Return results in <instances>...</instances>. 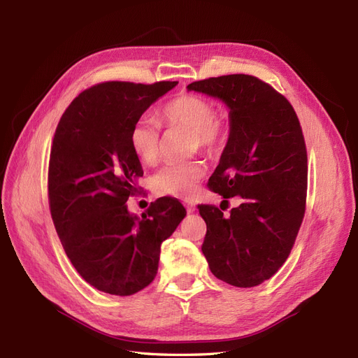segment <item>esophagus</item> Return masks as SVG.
I'll use <instances>...</instances> for the list:
<instances>
[{
	"instance_id": "34e87169",
	"label": "esophagus",
	"mask_w": 358,
	"mask_h": 358,
	"mask_svg": "<svg viewBox=\"0 0 358 358\" xmlns=\"http://www.w3.org/2000/svg\"><path fill=\"white\" fill-rule=\"evenodd\" d=\"M185 206H187V212L188 213H192L194 210H196V204H194L192 201H185Z\"/></svg>"
}]
</instances>
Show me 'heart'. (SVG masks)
Masks as SVG:
<instances>
[{"mask_svg":"<svg viewBox=\"0 0 358 358\" xmlns=\"http://www.w3.org/2000/svg\"><path fill=\"white\" fill-rule=\"evenodd\" d=\"M161 121L167 127L192 129V145L210 155L218 154L229 140V125L216 115L212 101L194 94H183L162 106ZM161 129L148 116L138 117L129 129V148L137 159L154 164L159 157ZM208 167L203 159L173 161L158 169L150 178V187L158 196L189 200Z\"/></svg>","mask_w":358,"mask_h":358,"instance_id":"1","label":"heart"}]
</instances>
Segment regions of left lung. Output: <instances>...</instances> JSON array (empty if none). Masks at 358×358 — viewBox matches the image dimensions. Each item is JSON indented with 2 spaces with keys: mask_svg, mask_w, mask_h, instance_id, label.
Listing matches in <instances>:
<instances>
[{
  "mask_svg": "<svg viewBox=\"0 0 358 358\" xmlns=\"http://www.w3.org/2000/svg\"><path fill=\"white\" fill-rule=\"evenodd\" d=\"M230 107V137L208 187L242 203L229 215L199 204L208 227L201 251L224 282L251 288L282 267L306 210L308 152L299 117L273 86L249 74L189 83Z\"/></svg>",
  "mask_w": 358,
  "mask_h": 358,
  "instance_id": "8db88e82",
  "label": "left lung"
}]
</instances>
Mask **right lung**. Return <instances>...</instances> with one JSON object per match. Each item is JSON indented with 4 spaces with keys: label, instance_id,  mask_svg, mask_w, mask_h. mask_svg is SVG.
I'll list each match as a JSON object with an SVG mask.
<instances>
[{
    "label": "right lung",
    "instance_id": "1",
    "mask_svg": "<svg viewBox=\"0 0 358 358\" xmlns=\"http://www.w3.org/2000/svg\"><path fill=\"white\" fill-rule=\"evenodd\" d=\"M178 82H103L62 113L50 146L48 196L53 225L78 273L94 288L131 296L157 276L161 243L187 210L178 199L150 203L142 218L127 200L142 188L129 129Z\"/></svg>",
    "mask_w": 358,
    "mask_h": 358
}]
</instances>
